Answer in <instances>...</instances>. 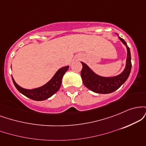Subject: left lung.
Segmentation results:
<instances>
[{
	"mask_svg": "<svg viewBox=\"0 0 146 146\" xmlns=\"http://www.w3.org/2000/svg\"><path fill=\"white\" fill-rule=\"evenodd\" d=\"M118 38L125 45L127 49L125 66L123 71L120 74L113 77L101 76L95 73L86 64L81 62L82 64V69L81 71L82 82L84 86L93 92L100 94L111 93L118 89L128 78L132 67L130 48L128 46L124 40L122 39L119 36Z\"/></svg>",
	"mask_w": 146,
	"mask_h": 146,
	"instance_id": "obj_1",
	"label": "left lung"
}]
</instances>
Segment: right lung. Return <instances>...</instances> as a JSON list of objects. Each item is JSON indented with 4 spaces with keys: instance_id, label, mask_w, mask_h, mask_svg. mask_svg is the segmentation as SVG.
Returning <instances> with one entry per match:
<instances>
[{
    "instance_id": "1",
    "label": "right lung",
    "mask_w": 146,
    "mask_h": 146,
    "mask_svg": "<svg viewBox=\"0 0 146 146\" xmlns=\"http://www.w3.org/2000/svg\"><path fill=\"white\" fill-rule=\"evenodd\" d=\"M68 68H69V66L60 68L47 83H46L43 86L33 88V89H27V88L20 86L15 82L13 76H11V78H12L14 86L20 93L24 95L27 98L31 99L35 101H43L54 95L60 89L64 75L68 71Z\"/></svg>"
}]
</instances>
